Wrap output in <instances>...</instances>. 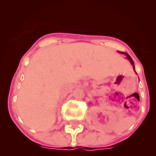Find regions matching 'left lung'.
I'll list each match as a JSON object with an SVG mask.
<instances>
[{"instance_id": "8db88e82", "label": "left lung", "mask_w": 156, "mask_h": 156, "mask_svg": "<svg viewBox=\"0 0 156 156\" xmlns=\"http://www.w3.org/2000/svg\"><path fill=\"white\" fill-rule=\"evenodd\" d=\"M122 54H123V53H122ZM124 54H126V56H127L128 59L129 60V61H130V62H131V64H132V65H133V69H134V71H135V66H134V62H133V59H132V58H131V57H130V56L129 55V54H126V53H124Z\"/></svg>"}]
</instances>
